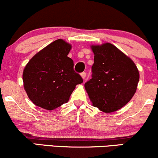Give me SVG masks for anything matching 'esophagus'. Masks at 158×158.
Here are the masks:
<instances>
[{"mask_svg": "<svg viewBox=\"0 0 158 158\" xmlns=\"http://www.w3.org/2000/svg\"><path fill=\"white\" fill-rule=\"evenodd\" d=\"M81 77H82L83 79H85V77H86V73H85V72H82V73H81Z\"/></svg>", "mask_w": 158, "mask_h": 158, "instance_id": "obj_1", "label": "esophagus"}]
</instances>
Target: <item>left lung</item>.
Listing matches in <instances>:
<instances>
[{"label": "left lung", "mask_w": 158, "mask_h": 158, "mask_svg": "<svg viewBox=\"0 0 158 158\" xmlns=\"http://www.w3.org/2000/svg\"><path fill=\"white\" fill-rule=\"evenodd\" d=\"M91 79L85 88L94 107L106 113L120 109L137 90L139 75L133 61L113 44L92 46Z\"/></svg>", "instance_id": "left-lung-1"}]
</instances>
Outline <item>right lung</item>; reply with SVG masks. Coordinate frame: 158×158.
<instances>
[{
	"instance_id": "right-lung-1",
	"label": "right lung",
	"mask_w": 158,
	"mask_h": 158,
	"mask_svg": "<svg viewBox=\"0 0 158 158\" xmlns=\"http://www.w3.org/2000/svg\"><path fill=\"white\" fill-rule=\"evenodd\" d=\"M71 46L56 40L30 59L23 73V87L35 106L53 110L69 100L82 78L73 70L68 55Z\"/></svg>"
}]
</instances>
